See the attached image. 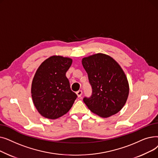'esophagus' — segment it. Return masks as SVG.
<instances>
[{"mask_svg":"<svg viewBox=\"0 0 158 158\" xmlns=\"http://www.w3.org/2000/svg\"><path fill=\"white\" fill-rule=\"evenodd\" d=\"M76 94L77 95V97L79 98H80V97H81V96L82 95V90H79V91H77V92H76Z\"/></svg>","mask_w":158,"mask_h":158,"instance_id":"obj_1","label":"esophagus"}]
</instances>
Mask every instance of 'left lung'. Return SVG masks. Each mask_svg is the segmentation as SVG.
I'll use <instances>...</instances> for the list:
<instances>
[{
	"mask_svg": "<svg viewBox=\"0 0 158 158\" xmlns=\"http://www.w3.org/2000/svg\"><path fill=\"white\" fill-rule=\"evenodd\" d=\"M92 88L83 101L94 113L103 118L120 111L125 105L129 88L127 77L118 63L109 56L98 53L82 60Z\"/></svg>",
	"mask_w": 158,
	"mask_h": 158,
	"instance_id": "8db88e82",
	"label": "left lung"
}]
</instances>
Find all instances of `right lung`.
<instances>
[{"label": "right lung", "mask_w": 158, "mask_h": 158, "mask_svg": "<svg viewBox=\"0 0 158 158\" xmlns=\"http://www.w3.org/2000/svg\"><path fill=\"white\" fill-rule=\"evenodd\" d=\"M72 63L70 58L53 56L40 64L35 75L31 86L32 101L45 118H60L70 110L77 97L66 77Z\"/></svg>", "instance_id": "1"}]
</instances>
